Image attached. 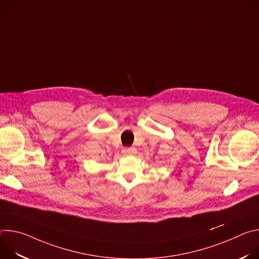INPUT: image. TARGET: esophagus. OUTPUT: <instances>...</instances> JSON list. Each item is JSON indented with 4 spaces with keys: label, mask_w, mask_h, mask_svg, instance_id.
I'll return each instance as SVG.
<instances>
[{
    "label": "esophagus",
    "mask_w": 259,
    "mask_h": 259,
    "mask_svg": "<svg viewBox=\"0 0 259 259\" xmlns=\"http://www.w3.org/2000/svg\"><path fill=\"white\" fill-rule=\"evenodd\" d=\"M123 155L125 156H128V155H132L135 153V147L133 146H127V147H124V150L122 151Z\"/></svg>",
    "instance_id": "esophagus-1"
}]
</instances>
